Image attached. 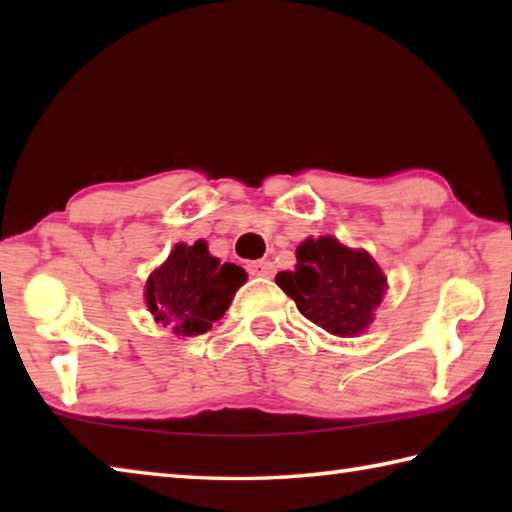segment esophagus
<instances>
[{
	"mask_svg": "<svg viewBox=\"0 0 512 512\" xmlns=\"http://www.w3.org/2000/svg\"><path fill=\"white\" fill-rule=\"evenodd\" d=\"M248 273L259 275V277H271L275 273V264L268 262V259H259V262L248 264Z\"/></svg>",
	"mask_w": 512,
	"mask_h": 512,
	"instance_id": "esophagus-1",
	"label": "esophagus"
}]
</instances>
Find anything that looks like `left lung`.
<instances>
[{
	"label": "left lung",
	"instance_id": "8db88e82",
	"mask_svg": "<svg viewBox=\"0 0 512 512\" xmlns=\"http://www.w3.org/2000/svg\"><path fill=\"white\" fill-rule=\"evenodd\" d=\"M296 271L275 275L277 287L296 300L300 314L334 336H357L372 323L388 289L386 275L366 250L334 237L305 239Z\"/></svg>",
	"mask_w": 512,
	"mask_h": 512
}]
</instances>
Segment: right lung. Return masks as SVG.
I'll return each instance as SVG.
<instances>
[{
    "mask_svg": "<svg viewBox=\"0 0 512 512\" xmlns=\"http://www.w3.org/2000/svg\"><path fill=\"white\" fill-rule=\"evenodd\" d=\"M246 277L241 266L212 257L205 241L176 244L167 262L146 280V307L155 323L171 327L173 334H205L225 314Z\"/></svg>",
    "mask_w": 512,
    "mask_h": 512,
    "instance_id": "add662e5",
    "label": "right lung"
}]
</instances>
